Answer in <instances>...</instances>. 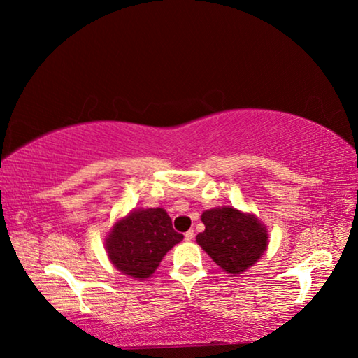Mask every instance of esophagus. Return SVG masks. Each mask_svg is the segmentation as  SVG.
Here are the masks:
<instances>
[{"label": "esophagus", "mask_w": 358, "mask_h": 358, "mask_svg": "<svg viewBox=\"0 0 358 358\" xmlns=\"http://www.w3.org/2000/svg\"><path fill=\"white\" fill-rule=\"evenodd\" d=\"M192 238H194V230L189 229V230H187V232L185 234V240H186V241H191Z\"/></svg>", "instance_id": "obj_1"}]
</instances>
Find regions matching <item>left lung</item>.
<instances>
[{"instance_id":"obj_1","label":"left lung","mask_w":358,"mask_h":358,"mask_svg":"<svg viewBox=\"0 0 358 358\" xmlns=\"http://www.w3.org/2000/svg\"><path fill=\"white\" fill-rule=\"evenodd\" d=\"M205 230L196 237L202 250L230 275H240L262 257L268 234L262 222L234 207H217L202 213Z\"/></svg>"}]
</instances>
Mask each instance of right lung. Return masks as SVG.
I'll return each mask as SVG.
<instances>
[{"instance_id":"obj_1","label":"right lung","mask_w":358,"mask_h":358,"mask_svg":"<svg viewBox=\"0 0 358 358\" xmlns=\"http://www.w3.org/2000/svg\"><path fill=\"white\" fill-rule=\"evenodd\" d=\"M181 240L183 235L175 232L166 210L138 208L113 224L106 238V250L121 273L145 280Z\"/></svg>"}]
</instances>
